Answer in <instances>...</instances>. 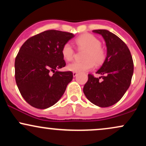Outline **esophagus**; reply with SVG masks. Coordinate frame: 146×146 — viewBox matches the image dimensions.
<instances>
[{
    "label": "esophagus",
    "mask_w": 146,
    "mask_h": 146,
    "mask_svg": "<svg viewBox=\"0 0 146 146\" xmlns=\"http://www.w3.org/2000/svg\"><path fill=\"white\" fill-rule=\"evenodd\" d=\"M77 75H78V73H77V72H73V77L77 76Z\"/></svg>",
    "instance_id": "1"
}]
</instances>
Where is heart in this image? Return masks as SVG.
<instances>
[{
  "label": "heart",
  "instance_id": "b5f03b06",
  "mask_svg": "<svg viewBox=\"0 0 146 146\" xmlns=\"http://www.w3.org/2000/svg\"><path fill=\"white\" fill-rule=\"evenodd\" d=\"M75 44L80 49H84L82 62H73L67 66V69L73 72H84L92 69L95 64L100 65L104 62L106 56L105 49L101 46V42L97 37L90 33H84L75 39ZM75 51L69 43H65L62 48V55L66 61H71Z\"/></svg>",
  "mask_w": 146,
  "mask_h": 146
}]
</instances>
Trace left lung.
<instances>
[{"label":"left lung","instance_id":"1","mask_svg":"<svg viewBox=\"0 0 146 146\" xmlns=\"http://www.w3.org/2000/svg\"><path fill=\"white\" fill-rule=\"evenodd\" d=\"M102 35L106 42L107 56L96 73L100 78L88 74L83 91L86 98L100 107L113 106L121 100L131 83L134 64L127 45L114 33L106 29L93 30ZM102 77V81L99 79Z\"/></svg>","mask_w":146,"mask_h":146}]
</instances>
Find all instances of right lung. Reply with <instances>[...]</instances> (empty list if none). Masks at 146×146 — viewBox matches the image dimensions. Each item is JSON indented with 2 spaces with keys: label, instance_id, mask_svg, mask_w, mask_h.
I'll return each mask as SVG.
<instances>
[{
  "label": "right lung",
  "instance_id": "obj_1",
  "mask_svg": "<svg viewBox=\"0 0 146 146\" xmlns=\"http://www.w3.org/2000/svg\"><path fill=\"white\" fill-rule=\"evenodd\" d=\"M73 37L71 33L47 30L22 45L15 60V79L21 95L31 106L45 109L54 105L73 80L71 71L58 69L66 66L62 48Z\"/></svg>",
  "mask_w": 146,
  "mask_h": 146
}]
</instances>
